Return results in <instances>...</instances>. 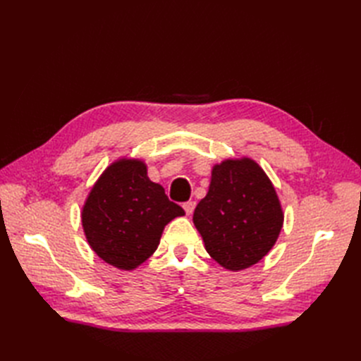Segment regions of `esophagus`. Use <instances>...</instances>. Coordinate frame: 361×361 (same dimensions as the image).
Listing matches in <instances>:
<instances>
[{
	"mask_svg": "<svg viewBox=\"0 0 361 361\" xmlns=\"http://www.w3.org/2000/svg\"><path fill=\"white\" fill-rule=\"evenodd\" d=\"M194 207H195V202L183 203V209H185V212H187V215H191L194 212Z\"/></svg>",
	"mask_w": 361,
	"mask_h": 361,
	"instance_id": "1",
	"label": "esophagus"
}]
</instances>
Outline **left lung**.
<instances>
[{"label": "left lung", "mask_w": 361, "mask_h": 361, "mask_svg": "<svg viewBox=\"0 0 361 361\" xmlns=\"http://www.w3.org/2000/svg\"><path fill=\"white\" fill-rule=\"evenodd\" d=\"M192 221L211 257L239 271L257 264L276 244L283 212L274 187L255 161L227 159L214 167L209 191Z\"/></svg>", "instance_id": "left-lung-1"}]
</instances>
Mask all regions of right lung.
Listing matches in <instances>:
<instances>
[{
  "label": "right lung",
  "instance_id": "obj_1",
  "mask_svg": "<svg viewBox=\"0 0 361 361\" xmlns=\"http://www.w3.org/2000/svg\"><path fill=\"white\" fill-rule=\"evenodd\" d=\"M185 215L141 161L108 167L82 207V227L94 253L120 269H134L158 248L164 227Z\"/></svg>",
  "mask_w": 361,
  "mask_h": 361
}]
</instances>
